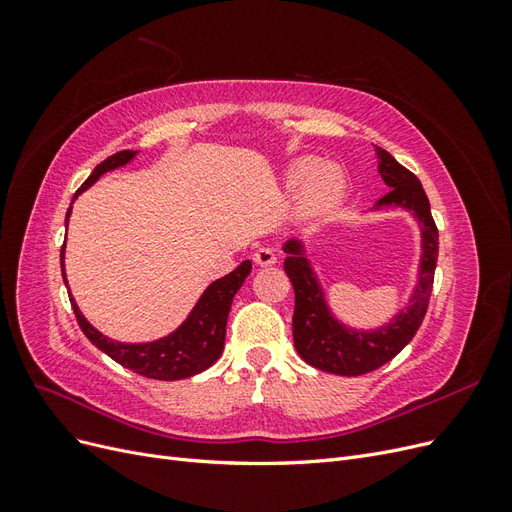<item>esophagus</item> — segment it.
<instances>
[{"mask_svg": "<svg viewBox=\"0 0 512 512\" xmlns=\"http://www.w3.org/2000/svg\"><path fill=\"white\" fill-rule=\"evenodd\" d=\"M254 262L260 267H271L277 262V254L273 247H260V250L254 252Z\"/></svg>", "mask_w": 512, "mask_h": 512, "instance_id": "obj_1", "label": "esophagus"}]
</instances>
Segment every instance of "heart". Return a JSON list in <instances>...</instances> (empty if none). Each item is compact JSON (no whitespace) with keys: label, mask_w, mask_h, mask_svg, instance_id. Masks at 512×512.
<instances>
[{"label":"heart","mask_w":512,"mask_h":512,"mask_svg":"<svg viewBox=\"0 0 512 512\" xmlns=\"http://www.w3.org/2000/svg\"><path fill=\"white\" fill-rule=\"evenodd\" d=\"M305 177L307 183L301 192V211L307 218H314V215H322L331 211L339 198L344 194V175L342 170L333 164H324L316 168L314 160H301L294 164L290 170V181L297 185Z\"/></svg>","instance_id":"obj_1"}]
</instances>
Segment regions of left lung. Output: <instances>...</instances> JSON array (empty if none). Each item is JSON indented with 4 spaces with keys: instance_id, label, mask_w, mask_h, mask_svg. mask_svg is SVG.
I'll list each match as a JSON object with an SVG mask.
<instances>
[{
    "instance_id": "left-lung-1",
    "label": "left lung",
    "mask_w": 512,
    "mask_h": 512,
    "mask_svg": "<svg viewBox=\"0 0 512 512\" xmlns=\"http://www.w3.org/2000/svg\"><path fill=\"white\" fill-rule=\"evenodd\" d=\"M378 170L384 183L393 188L386 194L382 205H401L423 224V260L421 280L414 290L412 305L404 314H399L389 327L371 333L348 331L339 324L327 309L322 299V290L307 265L301 243L288 241L284 252V269L294 288V314H292V337L294 348L301 359L316 369L329 371L337 376H363L389 363L404 350L427 314L429 297L433 288V273L438 262V226L431 218L429 200L421 181L406 166H401L389 151L376 147Z\"/></svg>"
}]
</instances>
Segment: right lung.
I'll return each mask as SVG.
<instances>
[{
  "instance_id": "1",
  "label": "right lung",
  "mask_w": 512,
  "mask_h": 512,
  "mask_svg": "<svg viewBox=\"0 0 512 512\" xmlns=\"http://www.w3.org/2000/svg\"><path fill=\"white\" fill-rule=\"evenodd\" d=\"M134 156L136 151H128V149L108 156L102 164L94 168V173L87 177V181L81 185L79 192L74 194V198L83 190H87L91 183H96L100 175L108 173V170H113L117 166L128 164ZM70 211L72 207L68 209V218H70ZM250 271H252V262L243 260L235 271L222 277V280L213 282L205 290L203 297H200L196 307L192 309L188 320H185L175 333H170L168 337H162L158 342H151V344H119L115 339L104 337L85 320L79 305L74 303L72 294L70 292L68 294H70V303L81 331L87 335L91 344L100 348L104 354L111 356L113 361H117L119 365L128 367L134 371V374H141L145 378L183 380V378L200 374V371H205L220 359V354L224 350L226 320H228L232 299H235L237 290L243 286L245 277L250 275ZM61 273H64V282H66L64 247H61Z\"/></svg>"
}]
</instances>
